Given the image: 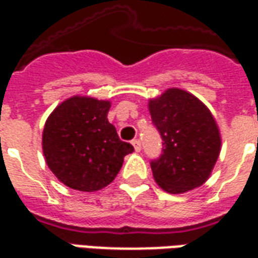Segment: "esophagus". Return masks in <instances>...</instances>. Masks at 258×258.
<instances>
[{
    "instance_id": "obj_1",
    "label": "esophagus",
    "mask_w": 258,
    "mask_h": 258,
    "mask_svg": "<svg viewBox=\"0 0 258 258\" xmlns=\"http://www.w3.org/2000/svg\"><path fill=\"white\" fill-rule=\"evenodd\" d=\"M133 145H134L135 152H141V149H142V144H141V141H139V139H134V141H133Z\"/></svg>"
}]
</instances>
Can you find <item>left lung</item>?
Instances as JSON below:
<instances>
[{"mask_svg": "<svg viewBox=\"0 0 258 258\" xmlns=\"http://www.w3.org/2000/svg\"><path fill=\"white\" fill-rule=\"evenodd\" d=\"M163 150L150 161L154 180L171 194L205 183L220 153V134L205 105L187 91L169 89L149 102Z\"/></svg>", "mask_w": 258, "mask_h": 258, "instance_id": "8db88e82", "label": "left lung"}]
</instances>
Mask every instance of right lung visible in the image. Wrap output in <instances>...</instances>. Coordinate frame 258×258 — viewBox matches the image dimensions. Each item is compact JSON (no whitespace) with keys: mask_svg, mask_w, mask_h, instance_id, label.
<instances>
[{"mask_svg":"<svg viewBox=\"0 0 258 258\" xmlns=\"http://www.w3.org/2000/svg\"><path fill=\"white\" fill-rule=\"evenodd\" d=\"M109 101L72 97L46 120L42 148L47 167L68 187L95 191L117 176L124 156L134 152L108 121Z\"/></svg>","mask_w":258,"mask_h":258,"instance_id":"1","label":"right lung"}]
</instances>
